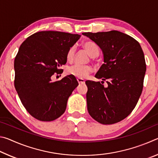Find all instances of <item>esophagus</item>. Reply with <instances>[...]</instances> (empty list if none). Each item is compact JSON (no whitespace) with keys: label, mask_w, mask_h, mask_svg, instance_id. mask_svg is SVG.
Here are the masks:
<instances>
[{"label":"esophagus","mask_w":158,"mask_h":158,"mask_svg":"<svg viewBox=\"0 0 158 158\" xmlns=\"http://www.w3.org/2000/svg\"><path fill=\"white\" fill-rule=\"evenodd\" d=\"M77 81H78L79 84H84L85 83V80L83 79H80V78H77Z\"/></svg>","instance_id":"esophagus-1"}]
</instances>
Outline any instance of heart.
I'll return each mask as SVG.
<instances>
[{"label":"heart","mask_w":158,"mask_h":158,"mask_svg":"<svg viewBox=\"0 0 158 158\" xmlns=\"http://www.w3.org/2000/svg\"><path fill=\"white\" fill-rule=\"evenodd\" d=\"M84 49L85 50L89 55L91 58L97 57L100 53V49L97 44L95 42L91 41L85 42L82 44ZM74 53H75V49L73 47L69 49L67 53V60L68 61H72L74 57ZM92 68L89 65H74L70 67L68 69V73L71 75L74 76L77 78L83 79L86 77L90 73H91Z\"/></svg>","instance_id":"heart-1"}]
</instances>
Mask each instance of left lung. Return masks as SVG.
<instances>
[{
  "mask_svg": "<svg viewBox=\"0 0 158 158\" xmlns=\"http://www.w3.org/2000/svg\"><path fill=\"white\" fill-rule=\"evenodd\" d=\"M102 51L104 63L95 74L104 81H86L87 108L93 119L110 125L125 118L135 109L143 89L146 65L139 42L118 31L83 33Z\"/></svg>",
  "mask_w": 158,
  "mask_h": 158,
  "instance_id": "obj_1",
  "label": "left lung"
}]
</instances>
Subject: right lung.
<instances>
[{
    "label": "right lung",
    "mask_w": 158,
    "mask_h": 158,
    "mask_svg": "<svg viewBox=\"0 0 158 158\" xmlns=\"http://www.w3.org/2000/svg\"><path fill=\"white\" fill-rule=\"evenodd\" d=\"M80 35L59 31H40L26 38L15 59V87L21 103L32 116L52 121L65 112L67 102L79 85L68 75L52 81L54 73L67 62V53Z\"/></svg>",
    "instance_id": "obj_1"
}]
</instances>
